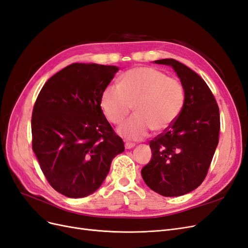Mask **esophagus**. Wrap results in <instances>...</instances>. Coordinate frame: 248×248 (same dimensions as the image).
Returning a JSON list of instances; mask_svg holds the SVG:
<instances>
[{
    "instance_id": "esophagus-1",
    "label": "esophagus",
    "mask_w": 248,
    "mask_h": 248,
    "mask_svg": "<svg viewBox=\"0 0 248 248\" xmlns=\"http://www.w3.org/2000/svg\"><path fill=\"white\" fill-rule=\"evenodd\" d=\"M136 146V144H133V142H129V141H126L125 142V148L126 149H131Z\"/></svg>"
}]
</instances>
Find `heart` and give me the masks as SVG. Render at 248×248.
I'll use <instances>...</instances> for the list:
<instances>
[{
	"label": "heart",
	"instance_id": "b5f03b06",
	"mask_svg": "<svg viewBox=\"0 0 248 248\" xmlns=\"http://www.w3.org/2000/svg\"><path fill=\"white\" fill-rule=\"evenodd\" d=\"M185 89L177 78L152 67L127 70L120 84H109L101 94V108L109 122L121 123L134 106L131 118L119 126L118 132L128 140H140L150 130L166 131L181 115Z\"/></svg>",
	"mask_w": 248,
	"mask_h": 248
}]
</instances>
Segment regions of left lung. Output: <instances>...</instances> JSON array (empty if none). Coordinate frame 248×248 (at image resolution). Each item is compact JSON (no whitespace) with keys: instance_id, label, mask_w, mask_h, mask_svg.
<instances>
[{"instance_id":"8db88e82","label":"left lung","mask_w":248,"mask_h":248,"mask_svg":"<svg viewBox=\"0 0 248 248\" xmlns=\"http://www.w3.org/2000/svg\"><path fill=\"white\" fill-rule=\"evenodd\" d=\"M155 63L174 68L186 98L177 121L150 141L152 159L141 169V177L153 191L179 197L198 188L207 176L218 145L219 108L205 80L189 67L174 59Z\"/></svg>"}]
</instances>
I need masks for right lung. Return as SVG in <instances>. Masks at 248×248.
Segmentation results:
<instances>
[{
    "instance_id": "add662e5",
    "label": "right lung",
    "mask_w": 248,
    "mask_h": 248,
    "mask_svg": "<svg viewBox=\"0 0 248 248\" xmlns=\"http://www.w3.org/2000/svg\"><path fill=\"white\" fill-rule=\"evenodd\" d=\"M116 66L74 63L52 76L32 112V147L50 186L63 196L84 198L99 188L111 160L122 153L100 107Z\"/></svg>"
}]
</instances>
